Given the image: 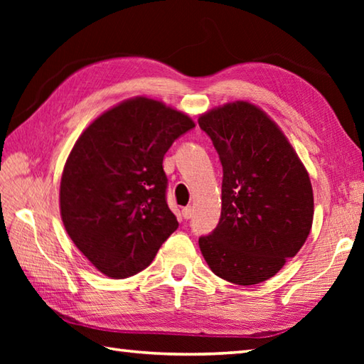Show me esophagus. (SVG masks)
I'll list each match as a JSON object with an SVG mask.
<instances>
[{"label": "esophagus", "mask_w": 364, "mask_h": 364, "mask_svg": "<svg viewBox=\"0 0 364 364\" xmlns=\"http://www.w3.org/2000/svg\"><path fill=\"white\" fill-rule=\"evenodd\" d=\"M181 214H183V218L188 220V219H191V218H192V214H194V210H192L191 206H186V208H183Z\"/></svg>", "instance_id": "1"}]
</instances>
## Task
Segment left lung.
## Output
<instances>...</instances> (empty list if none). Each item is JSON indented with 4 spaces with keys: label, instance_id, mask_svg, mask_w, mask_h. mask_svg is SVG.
<instances>
[{
    "label": "left lung",
    "instance_id": "obj_1",
    "mask_svg": "<svg viewBox=\"0 0 364 364\" xmlns=\"http://www.w3.org/2000/svg\"><path fill=\"white\" fill-rule=\"evenodd\" d=\"M223 168L218 227L198 237L213 272L235 284H258L296 257L310 235L311 181L291 144L259 107L230 103L203 114Z\"/></svg>",
    "mask_w": 364,
    "mask_h": 364
}]
</instances>
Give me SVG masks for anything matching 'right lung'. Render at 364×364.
<instances>
[{
  "label": "right lung",
  "instance_id": "obj_1",
  "mask_svg": "<svg viewBox=\"0 0 364 364\" xmlns=\"http://www.w3.org/2000/svg\"><path fill=\"white\" fill-rule=\"evenodd\" d=\"M194 127L188 115L137 97L100 115L76 141L60 178V215L100 272H141L178 228L162 159Z\"/></svg>",
  "mask_w": 364,
  "mask_h": 364
}]
</instances>
